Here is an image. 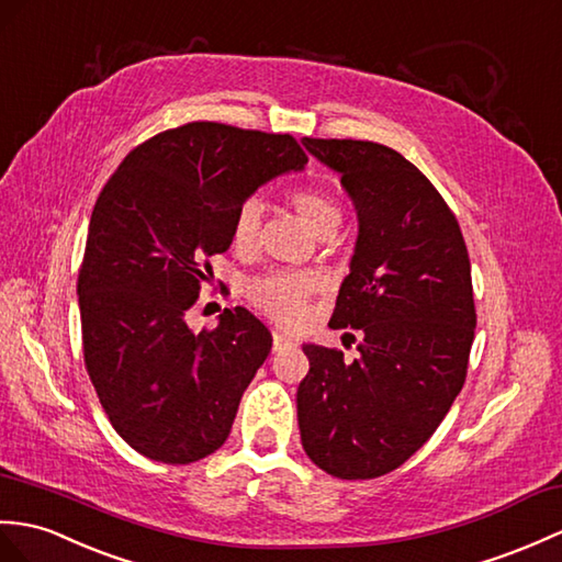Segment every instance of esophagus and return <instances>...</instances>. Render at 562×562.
Returning a JSON list of instances; mask_svg holds the SVG:
<instances>
[{
  "instance_id": "obj_1",
  "label": "esophagus",
  "mask_w": 562,
  "mask_h": 562,
  "mask_svg": "<svg viewBox=\"0 0 562 562\" xmlns=\"http://www.w3.org/2000/svg\"><path fill=\"white\" fill-rule=\"evenodd\" d=\"M286 347H292V340L282 333H272V351H282Z\"/></svg>"
}]
</instances>
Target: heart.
Segmentation results:
<instances>
[{"label":"heart","mask_w":562,"mask_h":562,"mask_svg":"<svg viewBox=\"0 0 562 562\" xmlns=\"http://www.w3.org/2000/svg\"><path fill=\"white\" fill-rule=\"evenodd\" d=\"M290 205L304 225L318 234L330 237L342 225V207L335 201V195L318 187H302L290 193ZM263 225V201L258 195H249L241 201L232 217V244L239 251L256 249ZM321 280L306 270H272L266 276H258L246 282V296L251 304L266 313L280 325H292L302 318L308 299L318 292Z\"/></svg>","instance_id":"obj_1"}]
</instances>
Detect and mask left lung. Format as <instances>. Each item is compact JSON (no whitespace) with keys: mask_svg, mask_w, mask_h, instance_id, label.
<instances>
[{"mask_svg":"<svg viewBox=\"0 0 562 562\" xmlns=\"http://www.w3.org/2000/svg\"><path fill=\"white\" fill-rule=\"evenodd\" d=\"M340 175L359 213L333 328L363 333L361 357L306 345L296 390L302 446L337 479L407 462L460 395L474 342L472 266L460 222L407 158L373 140L304 138Z\"/></svg>","mask_w":562,"mask_h":562,"instance_id":"8db88e82","label":"left lung"}]
</instances>
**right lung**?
Masks as SVG:
<instances>
[{"label":"right lung","instance_id":"add662e5","mask_svg":"<svg viewBox=\"0 0 562 562\" xmlns=\"http://www.w3.org/2000/svg\"><path fill=\"white\" fill-rule=\"evenodd\" d=\"M306 162L290 134L189 122L143 140L102 187L78 270L83 361L136 452L189 464L227 440L272 335L241 306L199 335L184 318L239 203Z\"/></svg>","mask_w":562,"mask_h":562}]
</instances>
